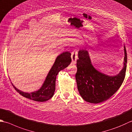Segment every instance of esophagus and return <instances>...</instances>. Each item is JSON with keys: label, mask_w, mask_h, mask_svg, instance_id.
I'll return each instance as SVG.
<instances>
[{"label": "esophagus", "mask_w": 132, "mask_h": 132, "mask_svg": "<svg viewBox=\"0 0 132 132\" xmlns=\"http://www.w3.org/2000/svg\"><path fill=\"white\" fill-rule=\"evenodd\" d=\"M71 61H72V63L73 64H75L76 63L77 58H78V51H77V50H74L73 52L71 53Z\"/></svg>", "instance_id": "obj_1"}]
</instances>
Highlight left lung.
I'll use <instances>...</instances> for the list:
<instances>
[{"label": "left lung", "mask_w": 132, "mask_h": 132, "mask_svg": "<svg viewBox=\"0 0 132 132\" xmlns=\"http://www.w3.org/2000/svg\"><path fill=\"white\" fill-rule=\"evenodd\" d=\"M123 67L116 76H108L94 68L89 52L80 49L77 61L76 79L79 94L85 101L98 104L107 100L117 91L124 80L127 53L124 46Z\"/></svg>", "instance_id": "8db88e82"}]
</instances>
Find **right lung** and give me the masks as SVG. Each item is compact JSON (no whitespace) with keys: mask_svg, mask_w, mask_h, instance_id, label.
<instances>
[{"mask_svg":"<svg viewBox=\"0 0 132 132\" xmlns=\"http://www.w3.org/2000/svg\"><path fill=\"white\" fill-rule=\"evenodd\" d=\"M71 62V53L69 51L61 54L56 57L55 62L49 71L42 87L36 92L26 93L19 90L12 84L15 89L27 98L38 102H45L53 97L55 90L56 77L62 70L66 68Z\"/></svg>","mask_w":132,"mask_h":132,"instance_id":"add662e5","label":"right lung"}]
</instances>
